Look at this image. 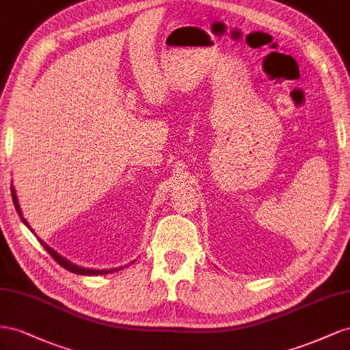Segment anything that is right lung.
I'll list each match as a JSON object with an SVG mask.
<instances>
[{"label": "right lung", "instance_id": "add662e5", "mask_svg": "<svg viewBox=\"0 0 350 350\" xmlns=\"http://www.w3.org/2000/svg\"><path fill=\"white\" fill-rule=\"evenodd\" d=\"M12 196H13V202H14V206H16V211H17V214L20 215V219H22V221L25 223V226L29 228V230H31V232L33 233L31 226H29L26 219L23 218V213H22V209H20V205H18V201H17V195H16V191H14L13 185H12ZM38 241L41 242V245H44V247L46 249V252H48L49 255H51L59 265H62L63 268H66L67 271H72V273H75V274H81V275H104V274H109V273H114V271H120V269H123V268L126 267V265H124V267H117V268H109V269H94V268L79 267V265H76V264H73V262H70L68 259H66L64 256L59 255L57 251H54L53 247H49L45 242H42V239L38 237Z\"/></svg>", "mask_w": 350, "mask_h": 350}]
</instances>
